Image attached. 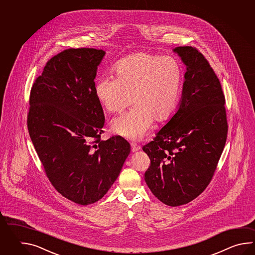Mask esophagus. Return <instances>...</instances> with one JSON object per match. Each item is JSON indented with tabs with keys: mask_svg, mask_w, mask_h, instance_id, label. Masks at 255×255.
<instances>
[{
	"mask_svg": "<svg viewBox=\"0 0 255 255\" xmlns=\"http://www.w3.org/2000/svg\"><path fill=\"white\" fill-rule=\"evenodd\" d=\"M140 148V146H139V145H137V144L135 143V142H132V143H131V151H137V150H139Z\"/></svg>",
	"mask_w": 255,
	"mask_h": 255,
	"instance_id": "obj_1",
	"label": "esophagus"
}]
</instances>
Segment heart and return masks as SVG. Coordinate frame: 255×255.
<instances>
[{
  "label": "heart",
  "mask_w": 255,
  "mask_h": 255,
  "mask_svg": "<svg viewBox=\"0 0 255 255\" xmlns=\"http://www.w3.org/2000/svg\"><path fill=\"white\" fill-rule=\"evenodd\" d=\"M117 77L102 76L95 92L110 113H121L132 103L135 107L112 121L116 134L138 139L149 129L153 120H167L179 103L183 71L171 56L147 53L131 54L114 68Z\"/></svg>",
  "instance_id": "heart-1"
}]
</instances>
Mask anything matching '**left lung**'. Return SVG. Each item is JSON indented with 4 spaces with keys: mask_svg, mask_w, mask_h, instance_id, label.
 Segmentation results:
<instances>
[{
    "mask_svg": "<svg viewBox=\"0 0 255 255\" xmlns=\"http://www.w3.org/2000/svg\"><path fill=\"white\" fill-rule=\"evenodd\" d=\"M183 61L182 98L178 111L142 149L150 159L145 181L164 204H187L210 184L225 146V97L208 60L192 46L174 49Z\"/></svg>",
    "mask_w": 255,
    "mask_h": 255,
    "instance_id": "obj_1",
    "label": "left lung"
}]
</instances>
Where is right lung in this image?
I'll list each match as a JSON object with an SVG mask.
<instances>
[{"mask_svg": "<svg viewBox=\"0 0 255 255\" xmlns=\"http://www.w3.org/2000/svg\"><path fill=\"white\" fill-rule=\"evenodd\" d=\"M105 51L64 50L47 61L31 88L29 135L54 189L88 205L103 198L130 152L120 135L101 140L103 109L95 92Z\"/></svg>", "mask_w": 255, "mask_h": 255, "instance_id": "1", "label": "right lung"}]
</instances>
